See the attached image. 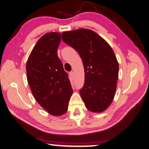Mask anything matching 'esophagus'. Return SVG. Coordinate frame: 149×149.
I'll return each mask as SVG.
<instances>
[{"label":"esophagus","mask_w":149,"mask_h":149,"mask_svg":"<svg viewBox=\"0 0 149 149\" xmlns=\"http://www.w3.org/2000/svg\"><path fill=\"white\" fill-rule=\"evenodd\" d=\"M70 75L71 76L72 78H74V72L73 71H71L70 72Z\"/></svg>","instance_id":"esophagus-1"}]
</instances>
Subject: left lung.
<instances>
[{
    "label": "left lung",
    "mask_w": 149,
    "mask_h": 149,
    "mask_svg": "<svg viewBox=\"0 0 149 149\" xmlns=\"http://www.w3.org/2000/svg\"><path fill=\"white\" fill-rule=\"evenodd\" d=\"M61 37L82 60L85 80L80 94L86 107L94 112L104 111L113 99L119 75V64L111 47L89 29L64 32Z\"/></svg>",
    "instance_id": "left-lung-1"
}]
</instances>
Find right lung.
<instances>
[{"label":"right lung","instance_id":"right-lung-1","mask_svg":"<svg viewBox=\"0 0 149 149\" xmlns=\"http://www.w3.org/2000/svg\"><path fill=\"white\" fill-rule=\"evenodd\" d=\"M61 34L46 33L37 41L26 63V77L38 103L53 116L67 111L72 88L58 56Z\"/></svg>","mask_w":149,"mask_h":149}]
</instances>
